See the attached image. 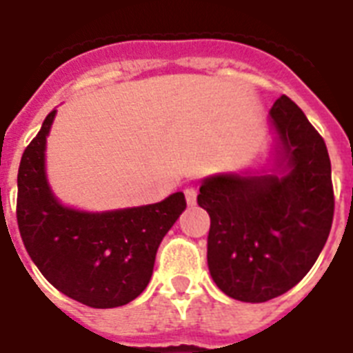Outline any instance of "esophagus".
<instances>
[{
	"label": "esophagus",
	"instance_id": "34e87169",
	"mask_svg": "<svg viewBox=\"0 0 353 353\" xmlns=\"http://www.w3.org/2000/svg\"><path fill=\"white\" fill-rule=\"evenodd\" d=\"M184 194H185V202H188L190 205H193L194 202H196V190H194V188H185Z\"/></svg>",
	"mask_w": 353,
	"mask_h": 353
}]
</instances>
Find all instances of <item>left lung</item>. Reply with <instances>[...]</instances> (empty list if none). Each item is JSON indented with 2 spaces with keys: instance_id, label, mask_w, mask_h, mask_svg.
<instances>
[{
  "instance_id": "8db88e82",
  "label": "left lung",
  "mask_w": 353,
  "mask_h": 353,
  "mask_svg": "<svg viewBox=\"0 0 353 353\" xmlns=\"http://www.w3.org/2000/svg\"><path fill=\"white\" fill-rule=\"evenodd\" d=\"M268 122V162L205 176L196 196L211 219V279L242 303L292 290L323 252L334 221L332 165L319 132L288 97L273 103Z\"/></svg>"
}]
</instances>
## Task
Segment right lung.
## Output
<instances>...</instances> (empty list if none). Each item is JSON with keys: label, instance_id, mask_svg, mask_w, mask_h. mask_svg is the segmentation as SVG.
Listing matches in <instances>:
<instances>
[{"label": "right lung", "instance_id": "add662e5", "mask_svg": "<svg viewBox=\"0 0 353 353\" xmlns=\"http://www.w3.org/2000/svg\"><path fill=\"white\" fill-rule=\"evenodd\" d=\"M47 114L18 171V225L25 250L56 290L91 308H117L148 288L162 239L185 210L182 191L162 202L111 211L65 205L47 179Z\"/></svg>", "mask_w": 353, "mask_h": 353}]
</instances>
